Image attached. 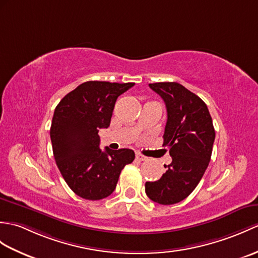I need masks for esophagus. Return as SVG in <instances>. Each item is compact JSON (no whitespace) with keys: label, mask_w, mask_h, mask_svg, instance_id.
<instances>
[{"label":"esophagus","mask_w":258,"mask_h":258,"mask_svg":"<svg viewBox=\"0 0 258 258\" xmlns=\"http://www.w3.org/2000/svg\"><path fill=\"white\" fill-rule=\"evenodd\" d=\"M135 156H136V159H137V160H141V161L147 159L146 156H144V155H142V154H140V153H136Z\"/></svg>","instance_id":"obj_1"}]
</instances>
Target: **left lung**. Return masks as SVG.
I'll list each match as a JSON object with an SVG mask.
<instances>
[{
    "label": "left lung",
    "mask_w": 258,
    "mask_h": 258,
    "mask_svg": "<svg viewBox=\"0 0 258 258\" xmlns=\"http://www.w3.org/2000/svg\"><path fill=\"white\" fill-rule=\"evenodd\" d=\"M163 98L167 123L163 146L172 161L159 180L145 183L149 199L159 205H175L185 199L200 182L210 163L215 132L207 104L177 82L149 83Z\"/></svg>",
    "instance_id": "1"
}]
</instances>
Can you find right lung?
<instances>
[{"label": "right lung", "instance_id": "right-lung-1", "mask_svg": "<svg viewBox=\"0 0 258 258\" xmlns=\"http://www.w3.org/2000/svg\"><path fill=\"white\" fill-rule=\"evenodd\" d=\"M135 85L87 81L61 99L53 112L50 140L64 181L86 200L114 191L119 173L135 158L132 149H100V128L110 126L116 99Z\"/></svg>", "mask_w": 258, "mask_h": 258}]
</instances>
